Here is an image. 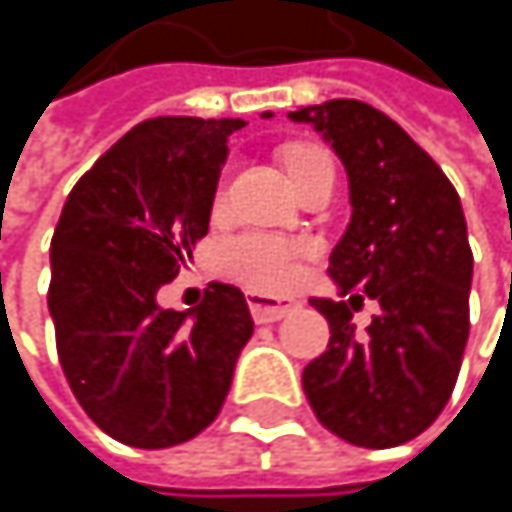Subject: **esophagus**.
Returning a JSON list of instances; mask_svg holds the SVG:
<instances>
[{
    "label": "esophagus",
    "mask_w": 512,
    "mask_h": 512,
    "mask_svg": "<svg viewBox=\"0 0 512 512\" xmlns=\"http://www.w3.org/2000/svg\"><path fill=\"white\" fill-rule=\"evenodd\" d=\"M249 308L255 323H275L281 317H287L290 311H296L293 299H278V296H263V293H249Z\"/></svg>",
    "instance_id": "1"
}]
</instances>
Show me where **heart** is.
Returning a JSON list of instances; mask_svg holds the SVG:
<instances>
[{
  "mask_svg": "<svg viewBox=\"0 0 512 512\" xmlns=\"http://www.w3.org/2000/svg\"><path fill=\"white\" fill-rule=\"evenodd\" d=\"M284 165L296 186L314 171L332 165V159L314 145H290L284 148ZM299 257H302V246L290 240L269 237V234H240L222 243L219 266L252 290H284L293 284L299 272Z\"/></svg>",
  "mask_w": 512,
  "mask_h": 512,
  "instance_id": "b5f03b06",
  "label": "heart"
}]
</instances>
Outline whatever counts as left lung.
Listing matches in <instances>:
<instances>
[{
	"label": "left lung",
	"instance_id": "1",
	"mask_svg": "<svg viewBox=\"0 0 512 512\" xmlns=\"http://www.w3.org/2000/svg\"><path fill=\"white\" fill-rule=\"evenodd\" d=\"M269 118V112H266ZM311 124L344 162L350 225L329 255L338 293L380 302L356 336L347 302L311 296L329 320V347L302 370L317 421L358 448L421 436L451 400L468 341L474 257L457 189L433 156L385 112L329 100L287 112Z\"/></svg>",
	"mask_w": 512,
	"mask_h": 512
}]
</instances>
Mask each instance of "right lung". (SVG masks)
<instances>
[{
	"label": "right lung",
	"instance_id": "right-lung-1",
	"mask_svg": "<svg viewBox=\"0 0 512 512\" xmlns=\"http://www.w3.org/2000/svg\"><path fill=\"white\" fill-rule=\"evenodd\" d=\"M240 118L162 115L136 124L73 186L50 249L61 370L112 439L159 451L207 430L255 323L240 287L213 281L192 311L162 308L210 210Z\"/></svg>",
	"mask_w": 512,
	"mask_h": 512
}]
</instances>
